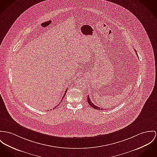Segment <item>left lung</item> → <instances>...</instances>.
Returning <instances> with one entry per match:
<instances>
[{
  "label": "left lung",
  "instance_id": "1",
  "mask_svg": "<svg viewBox=\"0 0 157 157\" xmlns=\"http://www.w3.org/2000/svg\"><path fill=\"white\" fill-rule=\"evenodd\" d=\"M136 54H137V53H136ZM87 101H88V104H89L91 107H93V108L95 109H97V110H102V109L103 110V109L100 108H99V107L96 106L95 105H94V103H93L91 101V100H90V97L89 96L87 97Z\"/></svg>",
  "mask_w": 157,
  "mask_h": 157
}]
</instances>
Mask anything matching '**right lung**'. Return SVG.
Instances as JSON below:
<instances>
[{"mask_svg":"<svg viewBox=\"0 0 157 157\" xmlns=\"http://www.w3.org/2000/svg\"><path fill=\"white\" fill-rule=\"evenodd\" d=\"M67 90H66V91H65V93H64V96H63V97H62V99H61V101H62V100H63V98H64V96H65V95H66V92H67ZM56 107H55V108H56Z\"/></svg>","mask_w":157,"mask_h":157,"instance_id":"add662e5","label":"right lung"}]
</instances>
